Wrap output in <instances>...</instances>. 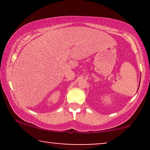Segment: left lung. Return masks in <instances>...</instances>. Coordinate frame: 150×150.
Here are the masks:
<instances>
[{
  "label": "left lung",
  "mask_w": 150,
  "mask_h": 150,
  "mask_svg": "<svg viewBox=\"0 0 150 150\" xmlns=\"http://www.w3.org/2000/svg\"><path fill=\"white\" fill-rule=\"evenodd\" d=\"M139 84H140V83H139ZM138 89H139V88H138Z\"/></svg>",
  "instance_id": "1"
}]
</instances>
